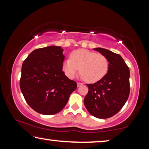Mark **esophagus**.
<instances>
[{"label":"esophagus","mask_w":149,"mask_h":149,"mask_svg":"<svg viewBox=\"0 0 149 149\" xmlns=\"http://www.w3.org/2000/svg\"><path fill=\"white\" fill-rule=\"evenodd\" d=\"M81 85H83L82 83H79V82H77V87H80Z\"/></svg>","instance_id":"esophagus-1"}]
</instances>
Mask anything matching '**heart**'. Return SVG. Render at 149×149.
<instances>
[{
  "label": "heart",
  "mask_w": 149,
  "mask_h": 149,
  "mask_svg": "<svg viewBox=\"0 0 149 149\" xmlns=\"http://www.w3.org/2000/svg\"><path fill=\"white\" fill-rule=\"evenodd\" d=\"M109 63L104 55L86 49L72 52L70 59L65 60L62 64L63 72L68 77L74 78L80 72L87 82L95 83L105 76Z\"/></svg>",
  "instance_id": "1"
}]
</instances>
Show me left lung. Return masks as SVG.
Here are the masks:
<instances>
[{"mask_svg": "<svg viewBox=\"0 0 149 149\" xmlns=\"http://www.w3.org/2000/svg\"><path fill=\"white\" fill-rule=\"evenodd\" d=\"M93 49L107 58L109 67L101 79L87 84L89 91L84 104L93 116L105 119L117 114L129 97L130 69L120 54L103 48Z\"/></svg>", "mask_w": 149, "mask_h": 149, "instance_id": "left-lung-1", "label": "left lung"}]
</instances>
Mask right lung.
Instances as JSON below:
<instances>
[{"label":"right lung","instance_id":"1","mask_svg":"<svg viewBox=\"0 0 149 149\" xmlns=\"http://www.w3.org/2000/svg\"><path fill=\"white\" fill-rule=\"evenodd\" d=\"M63 51L58 46L35 49L22 64L20 89L29 107L39 114L60 112L77 88L76 82L62 71Z\"/></svg>","mask_w":149,"mask_h":149}]
</instances>
